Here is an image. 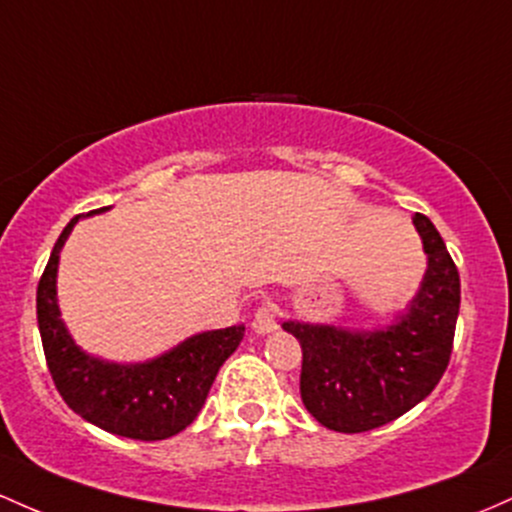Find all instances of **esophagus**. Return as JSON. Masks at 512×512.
I'll list each match as a JSON object with an SVG mask.
<instances>
[{
    "label": "esophagus",
    "mask_w": 512,
    "mask_h": 512,
    "mask_svg": "<svg viewBox=\"0 0 512 512\" xmlns=\"http://www.w3.org/2000/svg\"><path fill=\"white\" fill-rule=\"evenodd\" d=\"M252 330L257 335H267L272 330H277V306L272 301H265L262 306H257L255 318H252Z\"/></svg>",
    "instance_id": "obj_1"
}]
</instances>
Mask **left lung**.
Returning <instances> with one entry per match:
<instances>
[{"label":"left lung","instance_id":"8db88e82","mask_svg":"<svg viewBox=\"0 0 512 512\" xmlns=\"http://www.w3.org/2000/svg\"><path fill=\"white\" fill-rule=\"evenodd\" d=\"M413 223L428 252V272L406 316L374 333L284 323L301 342L303 406L325 428H381L418 406L445 374L459 316V272L430 218L415 213Z\"/></svg>","mask_w":512,"mask_h":512}]
</instances>
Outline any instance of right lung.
Wrapping results in <instances>:
<instances>
[{"instance_id":"1","label":"right lung","mask_w":512,"mask_h":512,"mask_svg":"<svg viewBox=\"0 0 512 512\" xmlns=\"http://www.w3.org/2000/svg\"><path fill=\"white\" fill-rule=\"evenodd\" d=\"M77 221L80 216L60 233L36 291L38 330L55 389L72 411L106 432L143 442L177 435L199 415L218 369L243 340L245 325L194 335L143 364H111L84 355L65 330L55 301L60 250Z\"/></svg>"}]
</instances>
